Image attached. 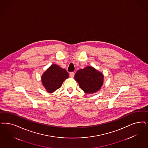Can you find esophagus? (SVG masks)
Wrapping results in <instances>:
<instances>
[{"instance_id":"obj_1","label":"esophagus","mask_w":148,"mask_h":148,"mask_svg":"<svg viewBox=\"0 0 148 148\" xmlns=\"http://www.w3.org/2000/svg\"><path fill=\"white\" fill-rule=\"evenodd\" d=\"M74 75H75V73L74 72H71L70 73V76L71 77H74Z\"/></svg>"}]
</instances>
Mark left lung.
Masks as SVG:
<instances>
[{
    "label": "left lung",
    "instance_id": "obj_1",
    "mask_svg": "<svg viewBox=\"0 0 148 148\" xmlns=\"http://www.w3.org/2000/svg\"><path fill=\"white\" fill-rule=\"evenodd\" d=\"M74 77L80 87L87 93L97 92L103 85V74L92 66L79 69L77 71Z\"/></svg>",
    "mask_w": 148,
    "mask_h": 148
}]
</instances>
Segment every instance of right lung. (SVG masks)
<instances>
[{
  "label": "right lung",
  "mask_w": 148,
  "mask_h": 148,
  "mask_svg": "<svg viewBox=\"0 0 148 148\" xmlns=\"http://www.w3.org/2000/svg\"><path fill=\"white\" fill-rule=\"evenodd\" d=\"M69 77L66 69L52 64L41 77V81L47 91L52 93L60 88L64 80Z\"/></svg>",
  "instance_id": "obj_1"
}]
</instances>
